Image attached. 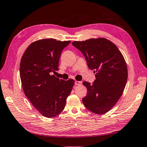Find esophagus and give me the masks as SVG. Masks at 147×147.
I'll return each mask as SVG.
<instances>
[{
  "label": "esophagus",
  "instance_id": "esophagus-1",
  "mask_svg": "<svg viewBox=\"0 0 147 147\" xmlns=\"http://www.w3.org/2000/svg\"><path fill=\"white\" fill-rule=\"evenodd\" d=\"M82 84V82L81 81H76L75 82V85L76 86H78V85H81Z\"/></svg>",
  "mask_w": 147,
  "mask_h": 147
}]
</instances>
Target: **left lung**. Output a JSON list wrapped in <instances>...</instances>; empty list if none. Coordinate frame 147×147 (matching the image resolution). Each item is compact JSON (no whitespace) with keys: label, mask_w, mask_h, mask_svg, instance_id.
<instances>
[{"label":"left lung","mask_w":147,"mask_h":147,"mask_svg":"<svg viewBox=\"0 0 147 147\" xmlns=\"http://www.w3.org/2000/svg\"><path fill=\"white\" fill-rule=\"evenodd\" d=\"M71 44L84 55L88 68L96 73L92 84L82 83L88 91L83 104L91 112L104 114L115 106L125 89L128 77L125 59L116 45L104 38Z\"/></svg>","instance_id":"8db88e82"}]
</instances>
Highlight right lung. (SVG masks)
<instances>
[{"instance_id":"1","label":"right lung","mask_w":147,"mask_h":147,"mask_svg":"<svg viewBox=\"0 0 147 147\" xmlns=\"http://www.w3.org/2000/svg\"><path fill=\"white\" fill-rule=\"evenodd\" d=\"M71 41L43 39L32 43L22 57L20 76L25 95L36 109L47 118H53L64 109L74 85L52 75L57 71L63 49Z\"/></svg>"}]
</instances>
